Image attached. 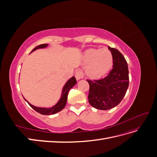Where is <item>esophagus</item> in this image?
Here are the masks:
<instances>
[{
  "label": "esophagus",
  "instance_id": "1",
  "mask_svg": "<svg viewBox=\"0 0 157 157\" xmlns=\"http://www.w3.org/2000/svg\"><path fill=\"white\" fill-rule=\"evenodd\" d=\"M75 77L76 79L77 80L81 79L84 77V73H83V71L82 70H77V71L75 72Z\"/></svg>",
  "mask_w": 157,
  "mask_h": 157
}]
</instances>
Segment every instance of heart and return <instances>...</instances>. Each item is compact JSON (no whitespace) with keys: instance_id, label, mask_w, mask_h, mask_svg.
I'll return each instance as SVG.
<instances>
[{"instance_id":"1","label":"heart","mask_w":157,"mask_h":157,"mask_svg":"<svg viewBox=\"0 0 157 157\" xmlns=\"http://www.w3.org/2000/svg\"><path fill=\"white\" fill-rule=\"evenodd\" d=\"M84 59L89 63L86 73L92 78H99L105 75L111 68L113 62L111 52L107 48L89 49L85 52Z\"/></svg>"}]
</instances>
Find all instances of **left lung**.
<instances>
[{
	"instance_id": "8db88e82",
	"label": "left lung",
	"mask_w": 157,
	"mask_h": 157,
	"mask_svg": "<svg viewBox=\"0 0 157 157\" xmlns=\"http://www.w3.org/2000/svg\"><path fill=\"white\" fill-rule=\"evenodd\" d=\"M108 48L113 55V68L105 78L87 80L90 85L88 101L100 110H108L118 105L129 86V72L124 57L117 49L110 46Z\"/></svg>"
}]
</instances>
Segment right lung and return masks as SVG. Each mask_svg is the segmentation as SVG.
Masks as SVG:
<instances>
[{
    "label": "right lung",
    "instance_id": "1",
    "mask_svg": "<svg viewBox=\"0 0 157 157\" xmlns=\"http://www.w3.org/2000/svg\"><path fill=\"white\" fill-rule=\"evenodd\" d=\"M48 46L47 44H40L39 46H38L35 48L33 49L32 52L35 51L36 49L39 48H45ZM77 83V80H76V78L75 77H73L71 78H70L68 81L67 82V83L65 84V85L64 86L63 88V91H62V94H61V98L59 100V101L57 103V104L56 105H54V107H52L51 108H40V107H37L35 106L32 105L31 103H29L27 100L26 101L28 103V104L34 109L35 111H36V112H38L40 114H42V115H54L55 113H57L59 112L60 111L62 110V109L65 107L66 103H67V96H68V92L70 90V89L71 88H73L75 85Z\"/></svg>",
    "mask_w": 157,
    "mask_h": 157
}]
</instances>
